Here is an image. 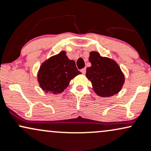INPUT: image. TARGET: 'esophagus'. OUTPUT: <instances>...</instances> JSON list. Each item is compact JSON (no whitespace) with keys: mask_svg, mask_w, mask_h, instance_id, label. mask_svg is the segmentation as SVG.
<instances>
[{"mask_svg":"<svg viewBox=\"0 0 151 151\" xmlns=\"http://www.w3.org/2000/svg\"><path fill=\"white\" fill-rule=\"evenodd\" d=\"M81 72L83 74H85V73H86V68H82V69H81Z\"/></svg>","mask_w":151,"mask_h":151,"instance_id":"obj_1","label":"esophagus"}]
</instances>
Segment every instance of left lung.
I'll return each instance as SVG.
<instances>
[{"label":"left lung","mask_w":151,"mask_h":151,"mask_svg":"<svg viewBox=\"0 0 151 151\" xmlns=\"http://www.w3.org/2000/svg\"><path fill=\"white\" fill-rule=\"evenodd\" d=\"M89 61L91 66L87 68L86 77L97 95L104 97L117 94L124 83V76L117 63L97 51L90 52Z\"/></svg>","instance_id":"8db88e82"}]
</instances>
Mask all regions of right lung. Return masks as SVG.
Wrapping results in <instances>:
<instances>
[{"label": "right lung", "mask_w": 151, "mask_h": 151, "mask_svg": "<svg viewBox=\"0 0 151 151\" xmlns=\"http://www.w3.org/2000/svg\"><path fill=\"white\" fill-rule=\"evenodd\" d=\"M81 73L75 61L68 59L65 51H61L41 65L38 81L42 90L46 92L61 93L68 87L70 80Z\"/></svg>", "instance_id": "right-lung-1"}]
</instances>
